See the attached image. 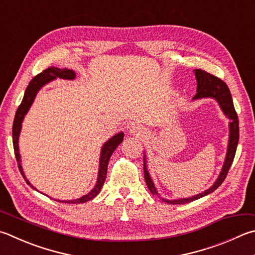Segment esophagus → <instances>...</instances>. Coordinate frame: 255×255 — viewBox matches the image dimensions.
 Instances as JSON below:
<instances>
[{
	"instance_id": "esophagus-1",
	"label": "esophagus",
	"mask_w": 255,
	"mask_h": 255,
	"mask_svg": "<svg viewBox=\"0 0 255 255\" xmlns=\"http://www.w3.org/2000/svg\"><path fill=\"white\" fill-rule=\"evenodd\" d=\"M130 132H132L133 135H138V133L141 132V128L139 126H137V125H132V126L130 127Z\"/></svg>"
}]
</instances>
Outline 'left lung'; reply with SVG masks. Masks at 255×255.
Masks as SVG:
<instances>
[{
  "label": "left lung",
  "mask_w": 255,
  "mask_h": 255,
  "mask_svg": "<svg viewBox=\"0 0 255 255\" xmlns=\"http://www.w3.org/2000/svg\"><path fill=\"white\" fill-rule=\"evenodd\" d=\"M195 76L197 80V94L194 96L193 99H201V98H215L217 103L220 104L223 113L228 116V117L232 120V123H230V140H229V146H228V154H226V158L224 161L223 168L221 170V174L219 178L216 179V182L211 188H208L207 191L203 192L201 194H197L196 196L189 197V198H180V200H174V201H167L163 200L166 203H170V204H186V203L193 202L195 200H198L205 195H208L215 191V189L221 186V184L224 182V179L228 176V173L230 170L231 165H232L234 160L235 152H237V147L239 142V118L238 114L235 112L232 96H231V92L229 87L226 86V83L221 80L220 78H217L214 75H211V73L206 72L205 70H202V69H196L195 70ZM146 161L143 158V174H145V182L147 184L148 188L154 195H158L156 188L154 186V183L150 178L149 174H148L146 169Z\"/></svg>",
  "instance_id": "1"
}]
</instances>
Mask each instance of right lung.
I'll return each instance as SVG.
<instances>
[{
    "mask_svg": "<svg viewBox=\"0 0 255 255\" xmlns=\"http://www.w3.org/2000/svg\"><path fill=\"white\" fill-rule=\"evenodd\" d=\"M55 78H62V79H75L76 78V73L72 70H68V69H59L55 67H50L48 69H45L39 75H36L33 79H32L29 83V86L26 87L25 89V94L24 97H23L21 105L18 106V108L15 113V117H14V122H13V127H12V138H13V148H14V154H15V158L17 161V166L18 169L23 176V178L25 179V182L27 185H30L32 188H34L32 185L30 184L29 180L25 178L24 173H23L22 167H21V163H20V154H18V135H20V130H21V125L23 122V118H24L25 114L27 113V110L31 107L32 103L35 98L36 92L39 91V89L42 86H44L45 83L50 82L51 80L55 79ZM124 139V132H119L118 135L114 136L113 138L105 143L103 149H101V156H100V165H99V173H98V179H97V184L94 187V189L87 195L82 196L78 200H73V201H59L61 203H71V204H80V203H86L88 201L92 200V198L96 197L98 195L101 187L104 186V183L106 180V175H107V169H108V163L110 157H112L113 152L115 151L116 148L118 147L120 142H123ZM35 189V188H34Z\"/></svg>",
    "mask_w": 255,
    "mask_h": 255,
    "instance_id": "add662e5",
    "label": "right lung"
}]
</instances>
